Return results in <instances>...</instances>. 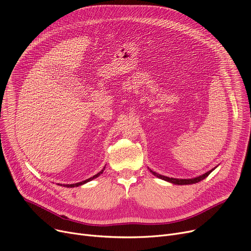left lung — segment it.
Listing matches in <instances>:
<instances>
[{
	"label": "left lung",
	"mask_w": 251,
	"mask_h": 251,
	"mask_svg": "<svg viewBox=\"0 0 251 251\" xmlns=\"http://www.w3.org/2000/svg\"><path fill=\"white\" fill-rule=\"evenodd\" d=\"M214 170V168L212 169ZM212 170L206 172L205 174H203V176H200L198 177H195V178H191V179H178V178H172V177H167V176H161V174L155 172V171H151L150 169V171L154 174V176H156L157 177L161 178V179H164L166 181H169V182H172V183H176V184H190V183H195V182H199L201 181L202 179H204L205 177H207L209 176V174L212 172Z\"/></svg>",
	"instance_id": "left-lung-1"
}]
</instances>
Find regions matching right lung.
<instances>
[{"label": "right lung", "mask_w": 251, "mask_h": 251, "mask_svg": "<svg viewBox=\"0 0 251 251\" xmlns=\"http://www.w3.org/2000/svg\"><path fill=\"white\" fill-rule=\"evenodd\" d=\"M104 168H105V167H104ZM104 168H103L101 171H100V172L97 173V174H95L94 176H92V177H90V178H88V179H86V180H84V181H81V182H78V183H74V184H63V187H67V188H74V187H79V186H82V184H84V183H86V182H88V181L92 180L93 178H96L97 176H100V174L103 172ZM60 186H61V184H60Z\"/></svg>", "instance_id": "1"}]
</instances>
